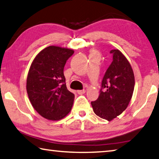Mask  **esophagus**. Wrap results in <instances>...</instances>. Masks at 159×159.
Instances as JSON below:
<instances>
[{
    "label": "esophagus",
    "instance_id": "34e87169",
    "mask_svg": "<svg viewBox=\"0 0 159 159\" xmlns=\"http://www.w3.org/2000/svg\"><path fill=\"white\" fill-rule=\"evenodd\" d=\"M78 94H79V95H83V94H84L85 93V90H78L77 91Z\"/></svg>",
    "mask_w": 159,
    "mask_h": 159
}]
</instances>
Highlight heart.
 I'll list each match as a JSON object with an SVG mask.
<instances>
[{
    "instance_id": "b5f03b06",
    "label": "heart",
    "mask_w": 159,
    "mask_h": 159,
    "mask_svg": "<svg viewBox=\"0 0 159 159\" xmlns=\"http://www.w3.org/2000/svg\"><path fill=\"white\" fill-rule=\"evenodd\" d=\"M95 54H97V55H98V52H97V51H95V50H92V51H91L90 55H95Z\"/></svg>"
}]
</instances>
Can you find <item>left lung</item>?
<instances>
[{"instance_id": "1", "label": "left lung", "mask_w": 159, "mask_h": 159, "mask_svg": "<svg viewBox=\"0 0 159 159\" xmlns=\"http://www.w3.org/2000/svg\"><path fill=\"white\" fill-rule=\"evenodd\" d=\"M110 53L113 61L102 79L100 94L96 101L91 102L95 114L108 121L127 108L134 86L133 70L128 59L119 50H112Z\"/></svg>"}]
</instances>
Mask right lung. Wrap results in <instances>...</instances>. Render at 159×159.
Wrapping results in <instances>:
<instances>
[{
  "label": "right lung",
  "instance_id": "1",
  "mask_svg": "<svg viewBox=\"0 0 159 159\" xmlns=\"http://www.w3.org/2000/svg\"><path fill=\"white\" fill-rule=\"evenodd\" d=\"M74 52L67 48L48 46L38 54L29 68V99L34 109L48 120H60L71 110L74 95L66 88L64 67Z\"/></svg>",
  "mask_w": 159,
  "mask_h": 159
}]
</instances>
